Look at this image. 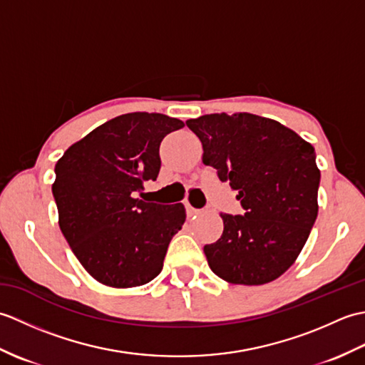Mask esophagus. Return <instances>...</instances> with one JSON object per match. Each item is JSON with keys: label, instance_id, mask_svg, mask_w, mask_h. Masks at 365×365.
Segmentation results:
<instances>
[{"label": "esophagus", "instance_id": "obj_1", "mask_svg": "<svg viewBox=\"0 0 365 365\" xmlns=\"http://www.w3.org/2000/svg\"><path fill=\"white\" fill-rule=\"evenodd\" d=\"M183 204H185V208H187V215L188 216H195V215L200 213V210H197V208H195V207L190 204V200H185Z\"/></svg>", "mask_w": 365, "mask_h": 365}]
</instances>
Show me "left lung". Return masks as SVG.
Segmentation results:
<instances>
[{
    "mask_svg": "<svg viewBox=\"0 0 365 365\" xmlns=\"http://www.w3.org/2000/svg\"><path fill=\"white\" fill-rule=\"evenodd\" d=\"M202 143V163L238 191L245 215L221 213L222 235L204 252L226 282L262 285L289 269L319 213L315 150L277 120L250 113L187 120Z\"/></svg>",
    "mask_w": 365,
    "mask_h": 365,
    "instance_id": "obj_1",
    "label": "left lung"
}]
</instances>
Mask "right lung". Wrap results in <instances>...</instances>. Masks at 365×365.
I'll list each match as a JSON object with an SVG mask.
<instances>
[{"mask_svg": "<svg viewBox=\"0 0 365 365\" xmlns=\"http://www.w3.org/2000/svg\"><path fill=\"white\" fill-rule=\"evenodd\" d=\"M182 120L128 113L72 144L56 163L53 196L59 227L83 268L114 289L139 287L160 274L170 240L182 229L183 204L133 197L157 180L160 144Z\"/></svg>", "mask_w": 365, "mask_h": 365, "instance_id": "obj_1", "label": "right lung"}]
</instances>
